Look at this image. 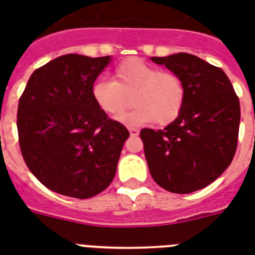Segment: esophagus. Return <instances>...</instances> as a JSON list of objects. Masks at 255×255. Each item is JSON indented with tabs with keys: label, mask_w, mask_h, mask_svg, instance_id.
<instances>
[{
	"label": "esophagus",
	"mask_w": 255,
	"mask_h": 255,
	"mask_svg": "<svg viewBox=\"0 0 255 255\" xmlns=\"http://www.w3.org/2000/svg\"><path fill=\"white\" fill-rule=\"evenodd\" d=\"M129 133H131L132 136H136V135L139 133V131L138 129H135V128H129Z\"/></svg>",
	"instance_id": "1"
}]
</instances>
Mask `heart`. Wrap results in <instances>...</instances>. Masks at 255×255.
I'll use <instances>...</instances> for the list:
<instances>
[{"mask_svg": "<svg viewBox=\"0 0 255 255\" xmlns=\"http://www.w3.org/2000/svg\"><path fill=\"white\" fill-rule=\"evenodd\" d=\"M90 94L95 106L111 117H119L129 105L135 108L119 119L127 126H142L154 122L165 127L180 116L186 102V84L182 76L139 58H128L113 72V82L97 79Z\"/></svg>", "mask_w": 255, "mask_h": 255, "instance_id": "1", "label": "heart"}]
</instances>
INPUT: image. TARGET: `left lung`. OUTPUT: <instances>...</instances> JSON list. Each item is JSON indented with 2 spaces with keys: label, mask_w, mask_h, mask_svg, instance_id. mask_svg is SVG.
<instances>
[{
  "label": "left lung",
  "mask_w": 255,
  "mask_h": 255,
  "mask_svg": "<svg viewBox=\"0 0 255 255\" xmlns=\"http://www.w3.org/2000/svg\"><path fill=\"white\" fill-rule=\"evenodd\" d=\"M151 60L182 76L186 102L180 116L164 129L140 131L144 157L160 187L190 194L230 166L238 146L239 98L224 71L197 56L177 53Z\"/></svg>",
  "instance_id": "8db88e82"
}]
</instances>
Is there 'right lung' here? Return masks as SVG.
<instances>
[{
    "instance_id": "obj_1",
    "label": "right lung",
    "mask_w": 255,
    "mask_h": 255,
    "mask_svg": "<svg viewBox=\"0 0 255 255\" xmlns=\"http://www.w3.org/2000/svg\"><path fill=\"white\" fill-rule=\"evenodd\" d=\"M109 63L111 56L54 58L34 71L20 97L21 154L32 175L52 191L86 199L104 191L116 175L129 132L102 113L90 94Z\"/></svg>"
}]
</instances>
